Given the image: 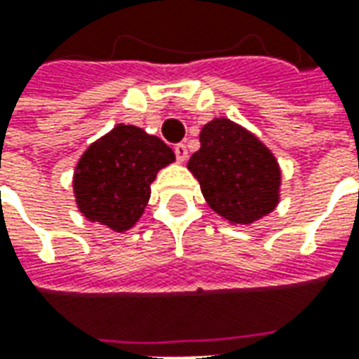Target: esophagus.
Returning a JSON list of instances; mask_svg holds the SVG:
<instances>
[{
    "mask_svg": "<svg viewBox=\"0 0 359 359\" xmlns=\"http://www.w3.org/2000/svg\"><path fill=\"white\" fill-rule=\"evenodd\" d=\"M175 156H177V159H179L180 163H182V161H187V157H188L187 146H184V144H177V146H175Z\"/></svg>",
    "mask_w": 359,
    "mask_h": 359,
    "instance_id": "obj_1",
    "label": "esophagus"
}]
</instances>
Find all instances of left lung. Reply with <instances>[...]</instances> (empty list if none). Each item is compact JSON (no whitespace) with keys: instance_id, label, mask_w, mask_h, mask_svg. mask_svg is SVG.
Masks as SVG:
<instances>
[{"instance_id":"obj_1","label":"left lung","mask_w":359,"mask_h":359,"mask_svg":"<svg viewBox=\"0 0 359 359\" xmlns=\"http://www.w3.org/2000/svg\"><path fill=\"white\" fill-rule=\"evenodd\" d=\"M200 144L188 169L211 210L236 225H250L275 210L280 169L254 134L229 118H213L202 128Z\"/></svg>"}]
</instances>
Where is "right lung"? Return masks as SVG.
<instances>
[{
  "label": "right lung",
  "instance_id": "add662e5",
  "mask_svg": "<svg viewBox=\"0 0 359 359\" xmlns=\"http://www.w3.org/2000/svg\"><path fill=\"white\" fill-rule=\"evenodd\" d=\"M175 161L172 149L133 125H117L94 142L74 169V196L81 213L115 233L140 219L159 169Z\"/></svg>",
  "mask_w": 359,
  "mask_h": 359
}]
</instances>
